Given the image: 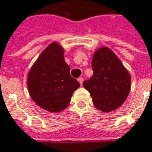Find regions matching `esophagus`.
I'll return each instance as SVG.
<instances>
[{
    "label": "esophagus",
    "instance_id": "34e87169",
    "mask_svg": "<svg viewBox=\"0 0 152 152\" xmlns=\"http://www.w3.org/2000/svg\"><path fill=\"white\" fill-rule=\"evenodd\" d=\"M78 81L80 82V86H82V84H83V81H84V79H83L82 77H80V78H79V79H78Z\"/></svg>",
    "mask_w": 152,
    "mask_h": 152
}]
</instances>
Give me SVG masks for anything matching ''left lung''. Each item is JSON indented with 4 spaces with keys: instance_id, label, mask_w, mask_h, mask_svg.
<instances>
[{
    "instance_id": "8db88e82",
    "label": "left lung",
    "mask_w": 152,
    "mask_h": 152,
    "mask_svg": "<svg viewBox=\"0 0 152 152\" xmlns=\"http://www.w3.org/2000/svg\"><path fill=\"white\" fill-rule=\"evenodd\" d=\"M93 74L83 82L90 92L94 106L104 113L118 109L125 102L131 90V75L121 60L110 48L96 50L92 60Z\"/></svg>"
}]
</instances>
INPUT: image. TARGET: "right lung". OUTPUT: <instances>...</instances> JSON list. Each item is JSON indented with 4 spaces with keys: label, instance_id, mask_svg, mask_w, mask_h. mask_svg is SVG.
<instances>
[{
    "label": "right lung",
    "instance_id": "1",
    "mask_svg": "<svg viewBox=\"0 0 152 152\" xmlns=\"http://www.w3.org/2000/svg\"><path fill=\"white\" fill-rule=\"evenodd\" d=\"M28 92L40 108L60 113L70 103L80 83L70 75V67L64 60V48L52 42L39 54L28 72Z\"/></svg>",
    "mask_w": 152,
    "mask_h": 152
}]
</instances>
